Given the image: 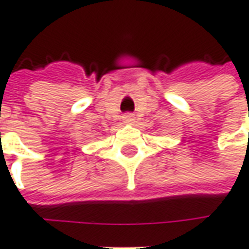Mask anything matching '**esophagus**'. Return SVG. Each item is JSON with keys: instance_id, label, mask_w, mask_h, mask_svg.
I'll return each mask as SVG.
<instances>
[{"instance_id": "1", "label": "esophagus", "mask_w": 249, "mask_h": 249, "mask_svg": "<svg viewBox=\"0 0 249 249\" xmlns=\"http://www.w3.org/2000/svg\"><path fill=\"white\" fill-rule=\"evenodd\" d=\"M123 121H124V123H134L135 121V118H134V115H131V114H127V115H124L123 116Z\"/></svg>"}]
</instances>
